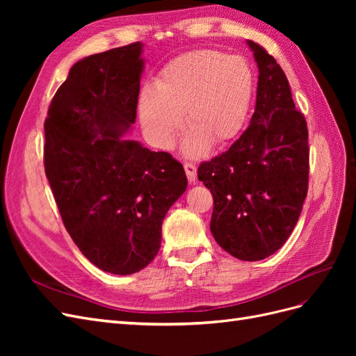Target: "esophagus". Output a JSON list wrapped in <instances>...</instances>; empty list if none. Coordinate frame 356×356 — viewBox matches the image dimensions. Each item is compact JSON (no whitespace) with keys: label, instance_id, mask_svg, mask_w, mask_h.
Returning <instances> with one entry per match:
<instances>
[{"label":"esophagus","instance_id":"obj_1","mask_svg":"<svg viewBox=\"0 0 356 356\" xmlns=\"http://www.w3.org/2000/svg\"><path fill=\"white\" fill-rule=\"evenodd\" d=\"M184 169H186V175L188 178L190 182H196L197 179V169L195 163H190V161H186L184 163Z\"/></svg>","mask_w":356,"mask_h":356}]
</instances>
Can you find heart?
I'll use <instances>...</instances> for the list:
<instances>
[{"label":"heart","instance_id":"1","mask_svg":"<svg viewBox=\"0 0 356 356\" xmlns=\"http://www.w3.org/2000/svg\"><path fill=\"white\" fill-rule=\"evenodd\" d=\"M252 75L243 59L203 49L172 59L154 89H144L138 102L139 122L149 143L170 148L181 129H190L184 153H207L209 143L227 144L241 132L251 105Z\"/></svg>","mask_w":356,"mask_h":356}]
</instances>
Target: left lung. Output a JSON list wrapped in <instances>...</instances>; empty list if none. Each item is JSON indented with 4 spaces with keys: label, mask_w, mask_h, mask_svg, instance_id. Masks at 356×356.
<instances>
[{
    "label": "left lung",
    "mask_w": 356,
    "mask_h": 356,
    "mask_svg": "<svg viewBox=\"0 0 356 356\" xmlns=\"http://www.w3.org/2000/svg\"><path fill=\"white\" fill-rule=\"evenodd\" d=\"M258 67L251 123L222 154L202 161L197 178L211 190V232L243 261L272 255L293 233L309 187L306 118L286 75L257 42L248 40Z\"/></svg>",
    "instance_id": "obj_1"
}]
</instances>
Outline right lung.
I'll return each mask as SVG.
<instances>
[{"label":"right lung","mask_w":356,"mask_h":356,"mask_svg":"<svg viewBox=\"0 0 356 356\" xmlns=\"http://www.w3.org/2000/svg\"><path fill=\"white\" fill-rule=\"evenodd\" d=\"M141 53L138 41L74 63L44 122V169L63 225L113 275L153 261L165 215L187 188L178 160L123 138L136 118Z\"/></svg>","instance_id":"obj_1"}]
</instances>
